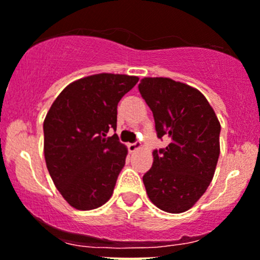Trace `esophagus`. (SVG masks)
I'll use <instances>...</instances> for the list:
<instances>
[{"mask_svg": "<svg viewBox=\"0 0 260 260\" xmlns=\"http://www.w3.org/2000/svg\"><path fill=\"white\" fill-rule=\"evenodd\" d=\"M140 148H141L140 142H133L128 145V150H129V152H136V151L140 150Z\"/></svg>", "mask_w": 260, "mask_h": 260, "instance_id": "esophagus-1", "label": "esophagus"}]
</instances>
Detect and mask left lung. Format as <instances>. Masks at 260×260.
Segmentation results:
<instances>
[{
	"mask_svg": "<svg viewBox=\"0 0 260 260\" xmlns=\"http://www.w3.org/2000/svg\"><path fill=\"white\" fill-rule=\"evenodd\" d=\"M152 110L158 138H170L152 152L143 175L151 202L169 213L193 207L212 181L220 156L221 125L215 110L197 89L168 77H145L138 85Z\"/></svg>",
	"mask_w": 260,
	"mask_h": 260,
	"instance_id": "1",
	"label": "left lung"
}]
</instances>
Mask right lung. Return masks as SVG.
<instances>
[{
	"instance_id": "1",
	"label": "right lung",
	"mask_w": 260,
	"mask_h": 260,
	"mask_svg": "<svg viewBox=\"0 0 260 260\" xmlns=\"http://www.w3.org/2000/svg\"><path fill=\"white\" fill-rule=\"evenodd\" d=\"M138 82L128 75L98 74L64 87L44 119V157L62 197L76 210L100 207L112 197L128 150L118 136L119 100Z\"/></svg>"
}]
</instances>
